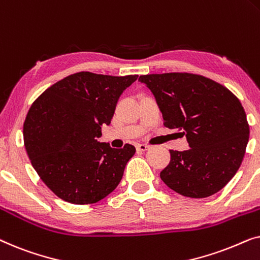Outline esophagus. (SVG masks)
<instances>
[{"mask_svg":"<svg viewBox=\"0 0 260 260\" xmlns=\"http://www.w3.org/2000/svg\"><path fill=\"white\" fill-rule=\"evenodd\" d=\"M149 148H150V147H149L148 144H137L136 145L137 151H147Z\"/></svg>","mask_w":260,"mask_h":260,"instance_id":"esophagus-1","label":"esophagus"}]
</instances>
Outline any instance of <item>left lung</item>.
<instances>
[{
    "instance_id": "1",
    "label": "left lung",
    "mask_w": 260,
    "mask_h": 260,
    "mask_svg": "<svg viewBox=\"0 0 260 260\" xmlns=\"http://www.w3.org/2000/svg\"><path fill=\"white\" fill-rule=\"evenodd\" d=\"M138 80L155 95L165 126L182 130L190 147L170 150L169 165L159 174L163 182L187 198L218 193L239 169L250 136L239 99L200 74H147Z\"/></svg>"
}]
</instances>
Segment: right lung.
Masks as SVG:
<instances>
[{"label":"right lung","mask_w":260,"mask_h":260,"mask_svg":"<svg viewBox=\"0 0 260 260\" xmlns=\"http://www.w3.org/2000/svg\"><path fill=\"white\" fill-rule=\"evenodd\" d=\"M137 74L124 77L78 72L53 84L31 104L23 141L31 166L63 201L88 205L116 189L134 145L113 149L101 143L117 102Z\"/></svg>","instance_id":"right-lung-1"}]
</instances>
